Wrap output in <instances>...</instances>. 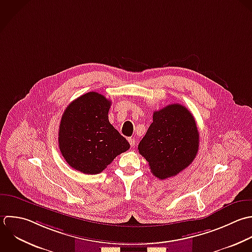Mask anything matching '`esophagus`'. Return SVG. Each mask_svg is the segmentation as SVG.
I'll use <instances>...</instances> for the list:
<instances>
[{"instance_id": "obj_1", "label": "esophagus", "mask_w": 252, "mask_h": 252, "mask_svg": "<svg viewBox=\"0 0 252 252\" xmlns=\"http://www.w3.org/2000/svg\"><path fill=\"white\" fill-rule=\"evenodd\" d=\"M127 140H128V142H129V144H130V146H131V147H133V146L135 145V139H134V138L129 137Z\"/></svg>"}]
</instances>
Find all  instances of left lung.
Listing matches in <instances>:
<instances>
[{"mask_svg":"<svg viewBox=\"0 0 252 252\" xmlns=\"http://www.w3.org/2000/svg\"><path fill=\"white\" fill-rule=\"evenodd\" d=\"M199 132L192 114L181 104L153 113V123L138 144V152L160 180L177 176L194 160Z\"/></svg>","mask_w":252,"mask_h":252,"instance_id":"obj_1","label":"left lung"}]
</instances>
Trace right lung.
<instances>
[{
    "label": "right lung",
    "instance_id": "obj_1",
    "mask_svg": "<svg viewBox=\"0 0 252 252\" xmlns=\"http://www.w3.org/2000/svg\"><path fill=\"white\" fill-rule=\"evenodd\" d=\"M111 104L105 96L92 91L73 100L64 110L59 147L72 169L97 175L129 149L127 140L109 122Z\"/></svg>",
    "mask_w": 252,
    "mask_h": 252
}]
</instances>
